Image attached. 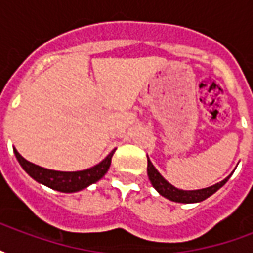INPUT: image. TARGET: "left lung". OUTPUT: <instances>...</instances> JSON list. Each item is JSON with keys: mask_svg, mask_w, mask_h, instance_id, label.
Here are the masks:
<instances>
[{"mask_svg": "<svg viewBox=\"0 0 253 253\" xmlns=\"http://www.w3.org/2000/svg\"><path fill=\"white\" fill-rule=\"evenodd\" d=\"M148 176L149 180L152 183V186L159 191L160 195H163L167 199H169L172 202H179V203H196V202H202L207 199L209 196H211L214 192H217L221 187L229 180L230 175L223 179L222 181H219L217 184H214L211 187H207V188H202V190H192V191H184L179 190L173 187L170 183L165 180L163 176L160 175V172L154 165L152 164V161L148 159Z\"/></svg>", "mask_w": 253, "mask_h": 253, "instance_id": "8db88e82", "label": "left lung"}]
</instances>
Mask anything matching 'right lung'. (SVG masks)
<instances>
[{"label": "right lung", "instance_id": "add662e5", "mask_svg": "<svg viewBox=\"0 0 253 253\" xmlns=\"http://www.w3.org/2000/svg\"><path fill=\"white\" fill-rule=\"evenodd\" d=\"M13 152L16 159L20 163V165L23 167V169L34 180H36L38 183H42V184H44L47 187H50V188L55 191H61V192H77V191L84 190V188H86L90 184L99 181L107 173V170L110 169L111 159H112L115 150H112L97 165H94V167L89 168V169L77 170V172H61V170L46 169L43 167H39V165H35L30 163V161H27L14 148Z\"/></svg>", "mask_w": 253, "mask_h": 253}]
</instances>
